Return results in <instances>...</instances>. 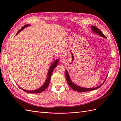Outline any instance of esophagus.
Returning a JSON list of instances; mask_svg holds the SVG:
<instances>
[{"label": "esophagus", "mask_w": 121, "mask_h": 121, "mask_svg": "<svg viewBox=\"0 0 121 121\" xmlns=\"http://www.w3.org/2000/svg\"><path fill=\"white\" fill-rule=\"evenodd\" d=\"M60 63H65V61H66V60H65L64 59V58H61V59L60 60Z\"/></svg>", "instance_id": "1"}]
</instances>
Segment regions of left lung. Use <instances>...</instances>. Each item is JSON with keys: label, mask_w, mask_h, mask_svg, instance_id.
Returning a JSON list of instances; mask_svg holds the SVG:
<instances>
[{"label": "left lung", "mask_w": 121, "mask_h": 121, "mask_svg": "<svg viewBox=\"0 0 121 121\" xmlns=\"http://www.w3.org/2000/svg\"><path fill=\"white\" fill-rule=\"evenodd\" d=\"M91 29H92V31L93 32V33L95 34H96L97 35H98L99 36H101V37H104L106 38L105 36L104 35V34L102 33V32L98 28H97V27H96L95 26H91ZM108 75L106 77V78L104 80V81L103 82L102 84H101L100 85H99L97 87H94V88H84V87H82L81 86H79L78 85H77V84H75L73 83L72 80L70 79V77H69V74L68 72V71L65 70V78H66V80H67V81L68 82V85L71 88H72L73 90H74L75 91H78V92H86V91H92V90H95L97 89L98 88H99L102 84H104V83L105 82L106 78H107Z\"/></svg>", "instance_id": "left-lung-1"}]
</instances>
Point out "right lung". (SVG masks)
Masks as SVG:
<instances>
[{
  "label": "right lung",
  "instance_id": "1",
  "mask_svg": "<svg viewBox=\"0 0 121 121\" xmlns=\"http://www.w3.org/2000/svg\"><path fill=\"white\" fill-rule=\"evenodd\" d=\"M30 26V25L29 24H27V25H25L24 26H23L19 31L17 32V33L16 35H17V34H19L21 31L23 30L25 28H27V27ZM58 60L56 59L52 64V65H50V67H49V69H48V73H47V78H46L45 82H44V83L43 84L42 86H41L40 88H39L36 89V90H28L24 89L22 88H21L19 85H18V86H19V87L21 89H22L23 91H25V92H26L27 93H40V92H43V91L47 87H48L49 84V82H50V79H51V77H52V72L54 70V68H56V67L57 65L58 64Z\"/></svg>",
  "mask_w": 121,
  "mask_h": 121
}]
</instances>
